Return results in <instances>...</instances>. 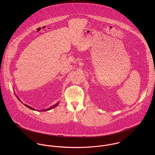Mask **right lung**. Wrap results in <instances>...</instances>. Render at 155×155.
<instances>
[{
  "mask_svg": "<svg viewBox=\"0 0 155 155\" xmlns=\"http://www.w3.org/2000/svg\"><path fill=\"white\" fill-rule=\"evenodd\" d=\"M18 98V97H17ZM18 99L20 100V99L18 98ZM58 104V103H57V104H55V105H54V106H51V107H49V108H48V109H45V110H42L41 111H47L49 110H51V109H53V108H54V107H55ZM27 107H28V108H29V109H30L31 110H35V109H33V108H32V107H30L29 106H27V104H24Z\"/></svg>",
  "mask_w": 155,
  "mask_h": 155,
  "instance_id": "1",
  "label": "right lung"
}]
</instances>
